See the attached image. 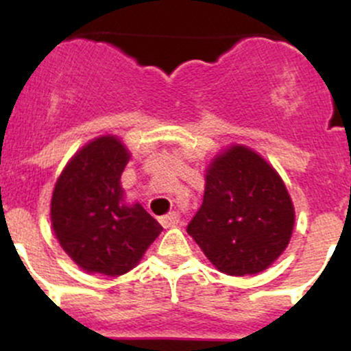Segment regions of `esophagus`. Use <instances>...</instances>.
Instances as JSON below:
<instances>
[{"mask_svg": "<svg viewBox=\"0 0 351 351\" xmlns=\"http://www.w3.org/2000/svg\"><path fill=\"white\" fill-rule=\"evenodd\" d=\"M160 223H162V226L163 228H175V226H178V223H180V216H178V213H175V211H171V213H168L167 216H163V217H160Z\"/></svg>", "mask_w": 351, "mask_h": 351, "instance_id": "obj_1", "label": "esophagus"}]
</instances>
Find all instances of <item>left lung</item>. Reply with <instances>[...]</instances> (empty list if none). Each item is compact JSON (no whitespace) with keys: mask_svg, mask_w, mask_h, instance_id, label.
<instances>
[{"mask_svg":"<svg viewBox=\"0 0 351 351\" xmlns=\"http://www.w3.org/2000/svg\"><path fill=\"white\" fill-rule=\"evenodd\" d=\"M295 211L279 173L244 145L219 152L206 170L203 204L186 231L217 271H265L291 241Z\"/></svg>","mask_w":351,"mask_h":351,"instance_id":"8db88e82","label":"left lung"}]
</instances>
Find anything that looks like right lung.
Wrapping results in <instances>:
<instances>
[{
	"instance_id": "right-lung-1",
	"label": "right lung",
	"mask_w": 351,
	"mask_h": 351,
	"mask_svg": "<svg viewBox=\"0 0 351 351\" xmlns=\"http://www.w3.org/2000/svg\"><path fill=\"white\" fill-rule=\"evenodd\" d=\"M128 160L119 136H99L72 156L56 181L52 229L86 272L115 277L132 271L163 231L142 204L125 201L120 176Z\"/></svg>"
}]
</instances>
